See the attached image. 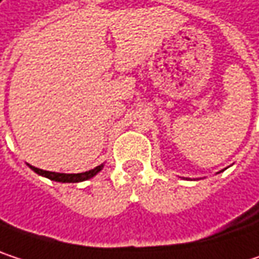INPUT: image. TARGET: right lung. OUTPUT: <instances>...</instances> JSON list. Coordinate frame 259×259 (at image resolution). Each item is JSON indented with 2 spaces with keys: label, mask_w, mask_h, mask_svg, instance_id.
Returning a JSON list of instances; mask_svg holds the SVG:
<instances>
[{
  "label": "right lung",
  "mask_w": 259,
  "mask_h": 259,
  "mask_svg": "<svg viewBox=\"0 0 259 259\" xmlns=\"http://www.w3.org/2000/svg\"><path fill=\"white\" fill-rule=\"evenodd\" d=\"M29 168H31L34 172H37L38 176H43V177H46V179H49V180L60 181V183H79V181H85V180H88V179H93V177H94L97 172H100V171H102L103 165H99V166H96L94 169H90V171H87V172H79V174H61V172H51V171H43V169H38V168H35V166H31V165H29Z\"/></svg>",
  "instance_id": "right-lung-1"
}]
</instances>
